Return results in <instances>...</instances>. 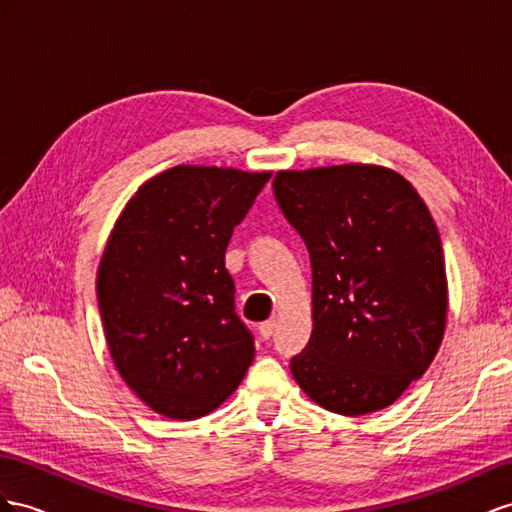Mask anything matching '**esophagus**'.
<instances>
[{
  "instance_id": "1",
  "label": "esophagus",
  "mask_w": 512,
  "mask_h": 512,
  "mask_svg": "<svg viewBox=\"0 0 512 512\" xmlns=\"http://www.w3.org/2000/svg\"><path fill=\"white\" fill-rule=\"evenodd\" d=\"M274 329H277V324H274V320H268V322H261L259 324V335L264 339H270L274 335Z\"/></svg>"
}]
</instances>
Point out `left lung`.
I'll list each match as a JSON object with an SVG mask.
<instances>
[{"instance_id": "left-lung-1", "label": "left lung", "mask_w": 512, "mask_h": 512, "mask_svg": "<svg viewBox=\"0 0 512 512\" xmlns=\"http://www.w3.org/2000/svg\"><path fill=\"white\" fill-rule=\"evenodd\" d=\"M313 274V331L290 368L307 396L339 415L396 402L435 359L448 316L435 220L404 177L381 166H329L272 181Z\"/></svg>"}]
</instances>
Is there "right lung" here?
Returning a JSON list of instances; mask_svg holds the SVG:
<instances>
[{
	"label": "right lung",
	"mask_w": 512,
	"mask_h": 512,
	"mask_svg": "<svg viewBox=\"0 0 512 512\" xmlns=\"http://www.w3.org/2000/svg\"><path fill=\"white\" fill-rule=\"evenodd\" d=\"M270 173L175 166L134 194L103 253L99 311L116 370L168 419H196L238 389L255 337L225 268Z\"/></svg>",
	"instance_id": "right-lung-1"
}]
</instances>
